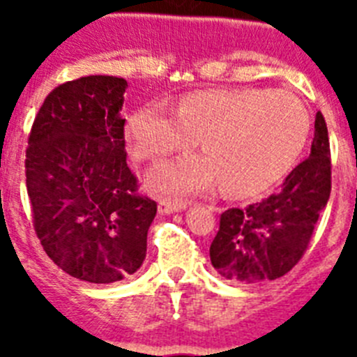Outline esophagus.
<instances>
[{"label": "esophagus", "mask_w": 357, "mask_h": 357, "mask_svg": "<svg viewBox=\"0 0 357 357\" xmlns=\"http://www.w3.org/2000/svg\"><path fill=\"white\" fill-rule=\"evenodd\" d=\"M189 206V202L184 200H172V198H160L159 200V213L160 214H172L184 211Z\"/></svg>", "instance_id": "obj_1"}]
</instances>
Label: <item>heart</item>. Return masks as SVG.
I'll return each instance as SVG.
<instances>
[{
    "label": "heart",
    "instance_id": "heart-1",
    "mask_svg": "<svg viewBox=\"0 0 357 357\" xmlns=\"http://www.w3.org/2000/svg\"><path fill=\"white\" fill-rule=\"evenodd\" d=\"M309 116L284 91H204L185 96L176 112L148 103L130 116L135 159L157 160L200 141L206 155L159 164L150 182L175 195L200 193L218 181L230 197H254L286 175L307 141Z\"/></svg>",
    "mask_w": 357,
    "mask_h": 357
}]
</instances>
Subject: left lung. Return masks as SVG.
I'll return each mask as SVG.
<instances>
[{"instance_id":"1","label":"left lung","mask_w":357,"mask_h":357,"mask_svg":"<svg viewBox=\"0 0 357 357\" xmlns=\"http://www.w3.org/2000/svg\"><path fill=\"white\" fill-rule=\"evenodd\" d=\"M331 195V148L326 119L314 118L311 153L275 195L247 209H227L209 248L214 270L239 284L275 280L302 259Z\"/></svg>"}]
</instances>
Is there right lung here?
<instances>
[{"label": "right lung", "mask_w": 357, "mask_h": 357, "mask_svg": "<svg viewBox=\"0 0 357 357\" xmlns=\"http://www.w3.org/2000/svg\"><path fill=\"white\" fill-rule=\"evenodd\" d=\"M127 80L105 75L59 85L37 112L26 148L33 229L50 259L75 279L110 284L146 257L157 204L127 166Z\"/></svg>", "instance_id": "add662e5"}]
</instances>
